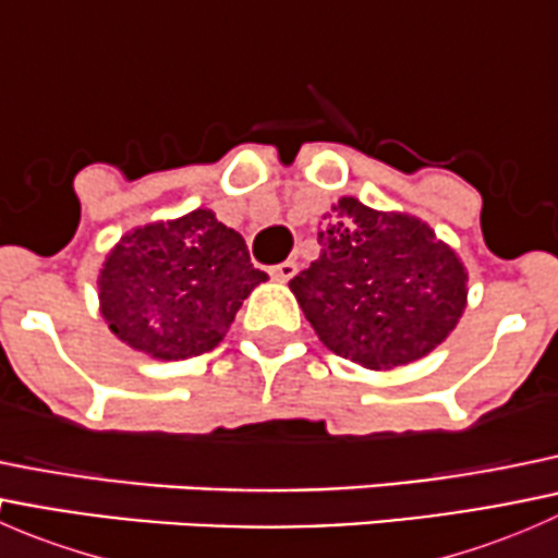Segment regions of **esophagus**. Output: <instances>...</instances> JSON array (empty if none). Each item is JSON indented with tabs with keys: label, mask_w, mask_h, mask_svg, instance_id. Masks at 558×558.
Listing matches in <instances>:
<instances>
[{
	"label": "esophagus",
	"mask_w": 558,
	"mask_h": 558,
	"mask_svg": "<svg viewBox=\"0 0 558 558\" xmlns=\"http://www.w3.org/2000/svg\"><path fill=\"white\" fill-rule=\"evenodd\" d=\"M269 275H272L278 283H289V280L296 275V264L294 262H283V264H278V267H272V272H269Z\"/></svg>",
	"instance_id": "esophagus-1"
}]
</instances>
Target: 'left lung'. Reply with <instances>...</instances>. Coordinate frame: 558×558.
Returning <instances> with one entry per match:
<instances>
[{
	"instance_id": "1",
	"label": "left lung",
	"mask_w": 558,
	"mask_h": 558,
	"mask_svg": "<svg viewBox=\"0 0 558 558\" xmlns=\"http://www.w3.org/2000/svg\"><path fill=\"white\" fill-rule=\"evenodd\" d=\"M320 223V256L291 280L329 351L367 369L418 362L456 329L466 269L429 223L342 196Z\"/></svg>"
}]
</instances>
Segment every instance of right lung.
Returning <instances> with one entry per match:
<instances>
[{"mask_svg": "<svg viewBox=\"0 0 558 558\" xmlns=\"http://www.w3.org/2000/svg\"><path fill=\"white\" fill-rule=\"evenodd\" d=\"M264 280L245 240L199 207L118 240L99 269V311L129 348L178 362L213 351Z\"/></svg>", "mask_w": 558, "mask_h": 558, "instance_id": "add662e5", "label": "right lung"}]
</instances>
